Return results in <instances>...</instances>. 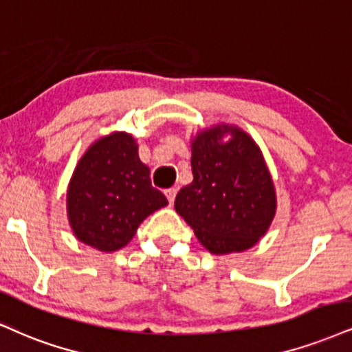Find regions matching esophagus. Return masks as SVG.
Masks as SVG:
<instances>
[{
  "label": "esophagus",
  "instance_id": "34e87169",
  "mask_svg": "<svg viewBox=\"0 0 352 352\" xmlns=\"http://www.w3.org/2000/svg\"><path fill=\"white\" fill-rule=\"evenodd\" d=\"M165 197H167V200L170 201V205H172L173 200H175V197H177V188H168V190H165Z\"/></svg>",
  "mask_w": 352,
  "mask_h": 352
}]
</instances>
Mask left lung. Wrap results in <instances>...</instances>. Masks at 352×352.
<instances>
[{"instance_id": "1", "label": "left lung", "mask_w": 352, "mask_h": 352, "mask_svg": "<svg viewBox=\"0 0 352 352\" xmlns=\"http://www.w3.org/2000/svg\"><path fill=\"white\" fill-rule=\"evenodd\" d=\"M224 135H230L223 142ZM193 182L177 193L175 211L211 254L243 252L265 234L277 198L251 135L217 124L192 139Z\"/></svg>"}]
</instances>
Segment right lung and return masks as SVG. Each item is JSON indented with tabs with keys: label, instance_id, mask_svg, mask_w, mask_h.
Masks as SVG:
<instances>
[{
	"label": "right lung",
	"instance_id": "add662e5",
	"mask_svg": "<svg viewBox=\"0 0 352 352\" xmlns=\"http://www.w3.org/2000/svg\"><path fill=\"white\" fill-rule=\"evenodd\" d=\"M151 184L138 144L113 133L91 144L75 168L67 190V214L78 241L103 252L124 248L144 219L167 205Z\"/></svg>",
	"mask_w": 352,
	"mask_h": 352
}]
</instances>
